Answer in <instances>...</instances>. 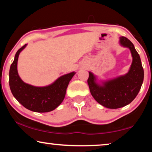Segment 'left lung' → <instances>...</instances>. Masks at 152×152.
<instances>
[{"instance_id":"left-lung-1","label":"left lung","mask_w":152,"mask_h":152,"mask_svg":"<svg viewBox=\"0 0 152 152\" xmlns=\"http://www.w3.org/2000/svg\"><path fill=\"white\" fill-rule=\"evenodd\" d=\"M119 44L128 48L132 56L128 73L99 84L97 83L96 76L89 72L87 80L94 98L101 105L112 109L124 107L132 102L139 94L144 78L141 58L134 45L125 37H119Z\"/></svg>"}]
</instances>
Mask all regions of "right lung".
<instances>
[{
    "mask_svg": "<svg viewBox=\"0 0 152 152\" xmlns=\"http://www.w3.org/2000/svg\"><path fill=\"white\" fill-rule=\"evenodd\" d=\"M26 44L18 50L10 69V87L14 98L27 109L37 113L52 111L61 104L65 98L69 81L74 72L61 76L51 85L35 87L25 83L18 75V56Z\"/></svg>",
    "mask_w": 152,
    "mask_h": 152,
    "instance_id": "obj_1",
    "label": "right lung"
}]
</instances>
